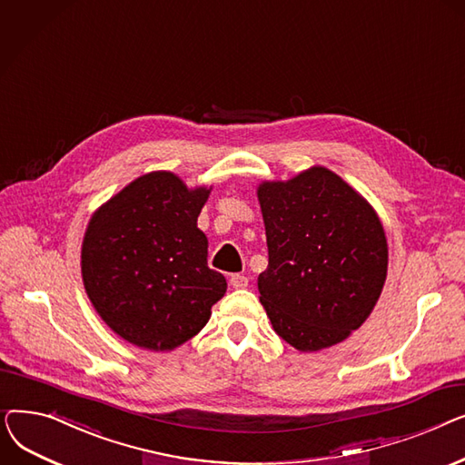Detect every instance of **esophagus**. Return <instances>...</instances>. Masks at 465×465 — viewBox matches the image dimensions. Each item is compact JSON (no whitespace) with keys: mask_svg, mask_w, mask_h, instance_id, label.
Instances as JSON below:
<instances>
[{"mask_svg":"<svg viewBox=\"0 0 465 465\" xmlns=\"http://www.w3.org/2000/svg\"><path fill=\"white\" fill-rule=\"evenodd\" d=\"M230 284H232V288L241 290V288H247V286H249V279H247L245 275H239V273H235V275H232V277H230Z\"/></svg>","mask_w":465,"mask_h":465,"instance_id":"34e87169","label":"esophagus"}]
</instances>
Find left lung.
I'll list each match as a JSON object with an SVG mask.
<instances>
[{
	"label": "left lung",
	"instance_id": "8db88e82",
	"mask_svg": "<svg viewBox=\"0 0 465 465\" xmlns=\"http://www.w3.org/2000/svg\"><path fill=\"white\" fill-rule=\"evenodd\" d=\"M256 193L270 252L258 290L273 330L300 352L341 343L368 321L386 281L377 211L324 165L262 181Z\"/></svg>",
	"mask_w": 465,
	"mask_h": 465
}]
</instances>
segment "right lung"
<instances>
[{
    "label": "right lung",
    "instance_id": "right-lung-1",
    "mask_svg": "<svg viewBox=\"0 0 465 465\" xmlns=\"http://www.w3.org/2000/svg\"><path fill=\"white\" fill-rule=\"evenodd\" d=\"M213 186L188 188L151 171L97 207L86 226L81 273L102 321L128 343L169 352L211 319L226 279L207 265L198 216Z\"/></svg>",
    "mask_w": 465,
    "mask_h": 465
}]
</instances>
